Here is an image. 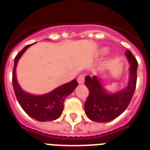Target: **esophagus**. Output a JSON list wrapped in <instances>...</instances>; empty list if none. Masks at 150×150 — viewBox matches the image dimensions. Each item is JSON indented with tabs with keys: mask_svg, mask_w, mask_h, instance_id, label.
Listing matches in <instances>:
<instances>
[{
	"mask_svg": "<svg viewBox=\"0 0 150 150\" xmlns=\"http://www.w3.org/2000/svg\"><path fill=\"white\" fill-rule=\"evenodd\" d=\"M78 82L79 83V84H82V83H84L85 81V76L84 75H80L77 79Z\"/></svg>",
	"mask_w": 150,
	"mask_h": 150,
	"instance_id": "esophagus-1",
	"label": "esophagus"
}]
</instances>
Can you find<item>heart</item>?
<instances>
[{"mask_svg": "<svg viewBox=\"0 0 150 150\" xmlns=\"http://www.w3.org/2000/svg\"><path fill=\"white\" fill-rule=\"evenodd\" d=\"M105 50H102V52H104Z\"/></svg>", "mask_w": 150, "mask_h": 150, "instance_id": "b5f03b06", "label": "heart"}]
</instances>
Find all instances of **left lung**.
Here are the masks:
<instances>
[{
	"label": "left lung",
	"instance_id": "8db88e82",
	"mask_svg": "<svg viewBox=\"0 0 150 150\" xmlns=\"http://www.w3.org/2000/svg\"><path fill=\"white\" fill-rule=\"evenodd\" d=\"M125 55L131 66L129 81L125 89L108 93L96 75L93 78L86 76L85 84L89 93L85 103V112L91 121L102 123L112 121L120 116L130 103L136 87L138 62L130 50H126Z\"/></svg>",
	"mask_w": 150,
	"mask_h": 150
}]
</instances>
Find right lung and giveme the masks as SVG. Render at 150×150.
I'll use <instances>...</instances> for the list:
<instances>
[{
  "label": "right lung",
  "mask_w": 150,
  "mask_h": 150,
  "mask_svg": "<svg viewBox=\"0 0 150 150\" xmlns=\"http://www.w3.org/2000/svg\"><path fill=\"white\" fill-rule=\"evenodd\" d=\"M31 45L29 44L25 47L15 57L12 72L14 91L20 106L32 118L39 121H54L61 115L64 109V101L68 95L75 90L78 82L74 79L71 82L57 87L49 93L41 96H35L25 92L18 84L15 69L19 58Z\"/></svg>",
  "instance_id": "1"
}]
</instances>
